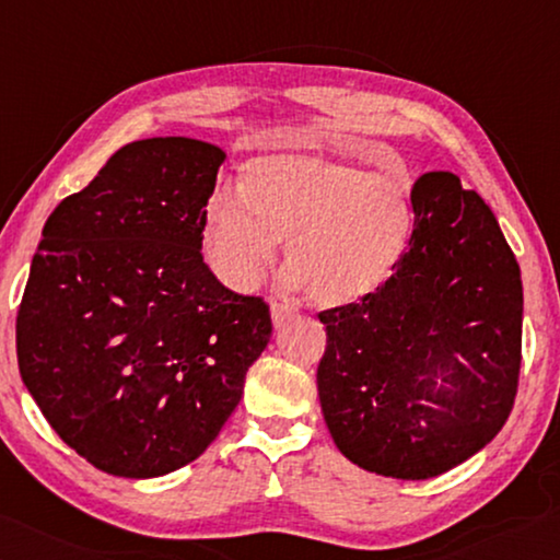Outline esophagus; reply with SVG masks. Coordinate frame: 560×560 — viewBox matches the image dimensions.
I'll return each mask as SVG.
<instances>
[{"label": "esophagus", "mask_w": 560, "mask_h": 560, "mask_svg": "<svg viewBox=\"0 0 560 560\" xmlns=\"http://www.w3.org/2000/svg\"><path fill=\"white\" fill-rule=\"evenodd\" d=\"M270 315H272L275 327H280V325H285V322L292 315H295V307L288 305V302H282V300H272L270 302Z\"/></svg>", "instance_id": "34e87169"}]
</instances>
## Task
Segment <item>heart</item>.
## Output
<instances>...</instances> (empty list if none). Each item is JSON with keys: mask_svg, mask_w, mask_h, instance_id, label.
Here are the masks:
<instances>
[{"mask_svg": "<svg viewBox=\"0 0 560 560\" xmlns=\"http://www.w3.org/2000/svg\"><path fill=\"white\" fill-rule=\"evenodd\" d=\"M408 172L315 152H275L245 164L241 194L219 191L203 219L213 272L233 290L258 285L285 241L288 280L319 305H349L396 272L413 235Z\"/></svg>", "mask_w": 560, "mask_h": 560, "instance_id": "heart-1", "label": "heart"}]
</instances>
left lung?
I'll list each match as a JSON object with an SVG mask.
<instances>
[{
	"instance_id": "left-lung-1",
	"label": "left lung",
	"mask_w": 560,
	"mask_h": 560,
	"mask_svg": "<svg viewBox=\"0 0 560 560\" xmlns=\"http://www.w3.org/2000/svg\"><path fill=\"white\" fill-rule=\"evenodd\" d=\"M413 235L376 292L319 312L322 413L369 472L428 479L479 453L514 408L522 272L489 206L450 172L413 186Z\"/></svg>"
}]
</instances>
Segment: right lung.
<instances>
[{"label":"right lung","instance_id":"right-lung-1","mask_svg":"<svg viewBox=\"0 0 560 560\" xmlns=\"http://www.w3.org/2000/svg\"><path fill=\"white\" fill-rule=\"evenodd\" d=\"M225 154L189 137L117 150L48 215L16 315L24 386L93 467L162 477L199 457L268 347L262 298L203 262Z\"/></svg>","mask_w":560,"mask_h":560}]
</instances>
